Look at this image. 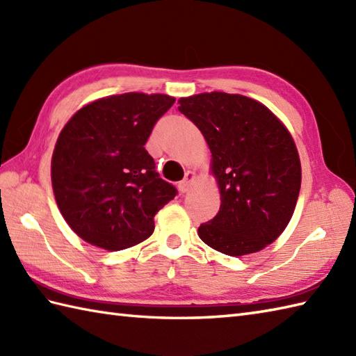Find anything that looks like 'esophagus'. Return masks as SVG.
Listing matches in <instances>:
<instances>
[{"label": "esophagus", "mask_w": 356, "mask_h": 356, "mask_svg": "<svg viewBox=\"0 0 356 356\" xmlns=\"http://www.w3.org/2000/svg\"><path fill=\"white\" fill-rule=\"evenodd\" d=\"M194 177H195V174H194L193 171H186V172H185L184 180L179 184L180 193H188V191L191 190V185H193V182H194Z\"/></svg>", "instance_id": "34e87169"}]
</instances>
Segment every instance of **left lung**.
Wrapping results in <instances>:
<instances>
[{
    "label": "left lung",
    "mask_w": 356,
    "mask_h": 356,
    "mask_svg": "<svg viewBox=\"0 0 356 356\" xmlns=\"http://www.w3.org/2000/svg\"><path fill=\"white\" fill-rule=\"evenodd\" d=\"M179 104L208 142L222 197L199 237L226 255L260 251L284 231L300 194L301 165L289 131L263 104L241 95L202 93Z\"/></svg>",
    "instance_id": "1"
}]
</instances>
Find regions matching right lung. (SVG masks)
<instances>
[{
	"label": "right lung",
	"mask_w": 356,
	"mask_h": 356,
	"mask_svg": "<svg viewBox=\"0 0 356 356\" xmlns=\"http://www.w3.org/2000/svg\"><path fill=\"white\" fill-rule=\"evenodd\" d=\"M174 101L143 93L102 97L63 128L51 185L63 217L82 240L120 251L153 234L154 216L177 190L159 176L145 143Z\"/></svg>",
	"instance_id": "1"
}]
</instances>
